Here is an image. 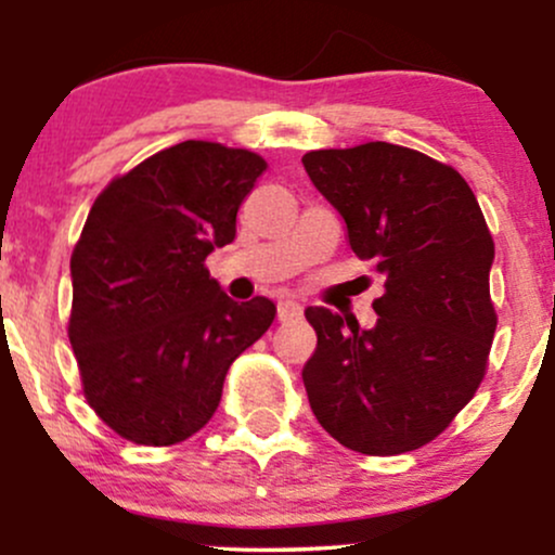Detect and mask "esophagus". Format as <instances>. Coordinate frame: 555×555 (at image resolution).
<instances>
[{
    "mask_svg": "<svg viewBox=\"0 0 555 555\" xmlns=\"http://www.w3.org/2000/svg\"><path fill=\"white\" fill-rule=\"evenodd\" d=\"M276 315L279 321H297V318L302 315V305L295 302V299H282V302L276 305Z\"/></svg>",
    "mask_w": 555,
    "mask_h": 555,
    "instance_id": "obj_1",
    "label": "esophagus"
}]
</instances>
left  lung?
<instances>
[{
  "instance_id": "obj_1",
  "label": "left lung",
  "mask_w": 555,
  "mask_h": 555,
  "mask_svg": "<svg viewBox=\"0 0 555 555\" xmlns=\"http://www.w3.org/2000/svg\"><path fill=\"white\" fill-rule=\"evenodd\" d=\"M305 171L347 224L349 247L373 260L386 292L360 328L326 308L302 380L331 438L371 456L415 451L475 397L495 334L493 237L456 169L393 143L310 151Z\"/></svg>"
}]
</instances>
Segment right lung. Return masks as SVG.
<instances>
[{"instance_id":"obj_1","label":"right lung","mask_w":555,"mask_h":555,"mask_svg":"<svg viewBox=\"0 0 555 555\" xmlns=\"http://www.w3.org/2000/svg\"><path fill=\"white\" fill-rule=\"evenodd\" d=\"M263 171L253 151L184 140L95 197L69 260L67 334L88 404L127 441L171 446L201 430L229 365L273 323L271 299L234 302L206 269Z\"/></svg>"}]
</instances>
